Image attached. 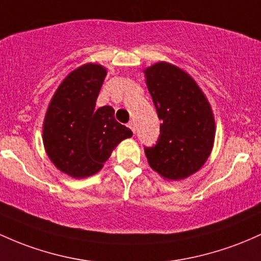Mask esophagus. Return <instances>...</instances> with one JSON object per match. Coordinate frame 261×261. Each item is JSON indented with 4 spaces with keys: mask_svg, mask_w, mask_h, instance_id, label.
I'll use <instances>...</instances> for the list:
<instances>
[{
    "mask_svg": "<svg viewBox=\"0 0 261 261\" xmlns=\"http://www.w3.org/2000/svg\"><path fill=\"white\" fill-rule=\"evenodd\" d=\"M127 126H128V127H130V130L133 131L134 134H135V131H136V128H135V124H134V122H128Z\"/></svg>",
    "mask_w": 261,
    "mask_h": 261,
    "instance_id": "esophagus-1",
    "label": "esophagus"
}]
</instances>
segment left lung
Masks as SVG:
<instances>
[{
  "instance_id": "8db88e82",
  "label": "left lung",
  "mask_w": 261,
  "mask_h": 261,
  "mask_svg": "<svg viewBox=\"0 0 261 261\" xmlns=\"http://www.w3.org/2000/svg\"><path fill=\"white\" fill-rule=\"evenodd\" d=\"M146 84L161 120L156 145L145 147L148 165L177 181L199 170L211 154L216 134L210 102L191 75L160 62L145 70Z\"/></svg>"
}]
</instances>
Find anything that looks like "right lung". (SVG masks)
<instances>
[{
    "label": "right lung",
    "mask_w": 261,
    "mask_h": 261,
    "mask_svg": "<svg viewBox=\"0 0 261 261\" xmlns=\"http://www.w3.org/2000/svg\"><path fill=\"white\" fill-rule=\"evenodd\" d=\"M107 76L99 64L73 70L54 93L43 122V144L58 170L74 178L99 172L114 148L133 131L115 120L111 107L95 108Z\"/></svg>",
    "instance_id": "obj_1"
}]
</instances>
